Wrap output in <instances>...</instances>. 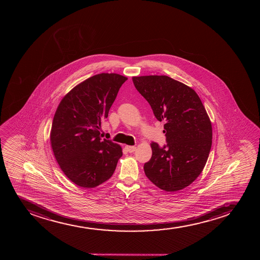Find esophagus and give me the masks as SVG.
I'll return each mask as SVG.
<instances>
[{"instance_id": "34e87169", "label": "esophagus", "mask_w": 260, "mask_h": 260, "mask_svg": "<svg viewBox=\"0 0 260 260\" xmlns=\"http://www.w3.org/2000/svg\"><path fill=\"white\" fill-rule=\"evenodd\" d=\"M125 149L129 152H134L136 150V146H125Z\"/></svg>"}]
</instances>
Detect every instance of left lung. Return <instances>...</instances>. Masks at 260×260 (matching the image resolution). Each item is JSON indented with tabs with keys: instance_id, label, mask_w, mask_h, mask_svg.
<instances>
[{
	"instance_id": "8db88e82",
	"label": "left lung",
	"mask_w": 260,
	"mask_h": 260,
	"mask_svg": "<svg viewBox=\"0 0 260 260\" xmlns=\"http://www.w3.org/2000/svg\"><path fill=\"white\" fill-rule=\"evenodd\" d=\"M156 119L164 121L167 145L150 144L152 158L144 165L151 182L166 191H179L202 173L212 147V122L197 93L167 75L132 78Z\"/></svg>"
}]
</instances>
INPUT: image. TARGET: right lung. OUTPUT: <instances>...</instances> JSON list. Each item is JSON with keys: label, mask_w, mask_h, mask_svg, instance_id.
I'll use <instances>...</instances> for the list:
<instances>
[{"label": "right lung", "mask_w": 260, "mask_h": 260, "mask_svg": "<svg viewBox=\"0 0 260 260\" xmlns=\"http://www.w3.org/2000/svg\"><path fill=\"white\" fill-rule=\"evenodd\" d=\"M127 78L102 73L76 85L58 106L50 131L54 158L72 182L93 188L114 174L122 148L100 137L119 88Z\"/></svg>", "instance_id": "obj_1"}]
</instances>
